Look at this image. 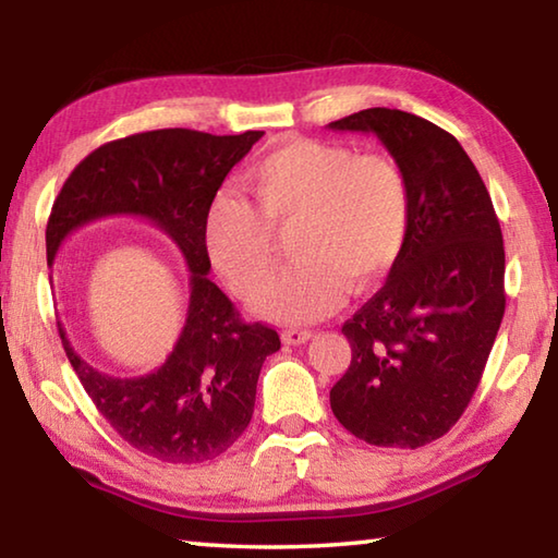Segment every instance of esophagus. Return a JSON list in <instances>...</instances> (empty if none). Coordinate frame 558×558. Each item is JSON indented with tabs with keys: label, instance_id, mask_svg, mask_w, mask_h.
<instances>
[{
	"label": "esophagus",
	"instance_id": "esophagus-1",
	"mask_svg": "<svg viewBox=\"0 0 558 558\" xmlns=\"http://www.w3.org/2000/svg\"><path fill=\"white\" fill-rule=\"evenodd\" d=\"M280 337L286 344H305L313 339V332H310V329H286Z\"/></svg>",
	"mask_w": 558,
	"mask_h": 558
}]
</instances>
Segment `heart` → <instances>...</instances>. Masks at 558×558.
Masks as SVG:
<instances>
[{
	"label": "heart",
	"mask_w": 558,
	"mask_h": 558,
	"mask_svg": "<svg viewBox=\"0 0 558 558\" xmlns=\"http://www.w3.org/2000/svg\"><path fill=\"white\" fill-rule=\"evenodd\" d=\"M253 206L223 192L204 219V251L241 298H256L277 262L275 233L291 231L293 266L256 300L278 323H313L369 290L399 260L411 189L389 155H356L323 140H286L245 174Z\"/></svg>",
	"instance_id": "obj_1"
}]
</instances>
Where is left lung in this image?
<instances>
[{"instance_id":"obj_1","label":"left lung","mask_w":558,"mask_h":558,"mask_svg":"<svg viewBox=\"0 0 558 558\" xmlns=\"http://www.w3.org/2000/svg\"><path fill=\"white\" fill-rule=\"evenodd\" d=\"M372 132L403 167L411 221L386 286L347 319L352 364L329 405L381 448H421L456 426L505 315V245L483 177L450 132L403 110L329 122Z\"/></svg>"}]
</instances>
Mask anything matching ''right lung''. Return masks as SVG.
I'll return each instance as SVG.
<instances>
[{"instance_id":"obj_1","label":"right lung","mask_w":558,"mask_h":558,"mask_svg":"<svg viewBox=\"0 0 558 558\" xmlns=\"http://www.w3.org/2000/svg\"><path fill=\"white\" fill-rule=\"evenodd\" d=\"M263 137L209 135L184 128L140 132L98 147L65 179L46 226V260L81 226L135 216L167 233L184 256L189 310L172 354L143 376H110L88 364L59 335L83 389L106 421L145 456L162 462H206L248 428L266 356L280 349L276 329L243 323L211 282L204 219L233 165Z\"/></svg>"}]
</instances>
